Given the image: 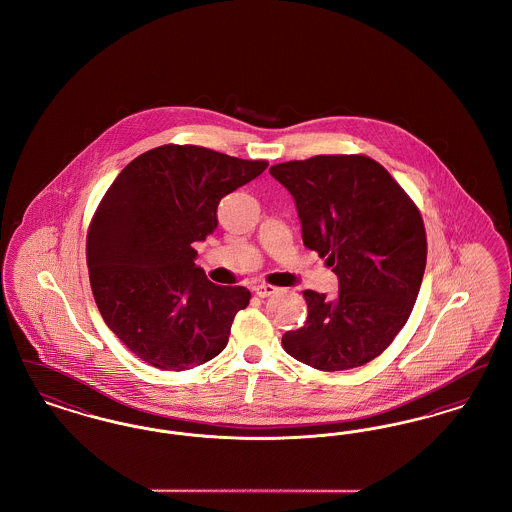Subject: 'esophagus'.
<instances>
[{
    "instance_id": "obj_1",
    "label": "esophagus",
    "mask_w": 512,
    "mask_h": 512,
    "mask_svg": "<svg viewBox=\"0 0 512 512\" xmlns=\"http://www.w3.org/2000/svg\"><path fill=\"white\" fill-rule=\"evenodd\" d=\"M253 292L257 297H268V295H274L278 292V288L270 286V284H257V286H253Z\"/></svg>"
}]
</instances>
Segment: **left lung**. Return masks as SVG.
<instances>
[{"instance_id":"left-lung-1","label":"left lung","mask_w":512,"mask_h":512,"mask_svg":"<svg viewBox=\"0 0 512 512\" xmlns=\"http://www.w3.org/2000/svg\"><path fill=\"white\" fill-rule=\"evenodd\" d=\"M292 194L303 244L338 276L336 297L305 290L307 320L282 336L299 363L334 372L376 359L413 311L426 268L424 222L409 195L365 155L270 167Z\"/></svg>"}]
</instances>
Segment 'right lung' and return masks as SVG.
<instances>
[{
  "label": "right lung",
  "mask_w": 512,
  "mask_h": 512,
  "mask_svg": "<svg viewBox=\"0 0 512 512\" xmlns=\"http://www.w3.org/2000/svg\"><path fill=\"white\" fill-rule=\"evenodd\" d=\"M267 167L207 147H155L103 195L86 244L92 292L105 324L147 365L188 370L226 347L251 293L213 284L192 244L215 232L220 199Z\"/></svg>",
  "instance_id": "add662e5"
}]
</instances>
